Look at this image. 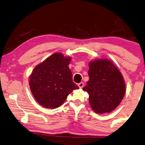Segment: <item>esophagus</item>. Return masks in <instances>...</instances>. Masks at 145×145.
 <instances>
[{
	"label": "esophagus",
	"mask_w": 145,
	"mask_h": 145,
	"mask_svg": "<svg viewBox=\"0 0 145 145\" xmlns=\"http://www.w3.org/2000/svg\"><path fill=\"white\" fill-rule=\"evenodd\" d=\"M78 86H79V87L80 88H83V86H84V83H82V82H81V83H80L78 84Z\"/></svg>",
	"instance_id": "1"
}]
</instances>
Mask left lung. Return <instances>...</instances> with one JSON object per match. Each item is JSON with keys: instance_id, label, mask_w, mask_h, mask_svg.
<instances>
[{"instance_id": "1", "label": "left lung", "mask_w": 145, "mask_h": 145, "mask_svg": "<svg viewBox=\"0 0 145 145\" xmlns=\"http://www.w3.org/2000/svg\"><path fill=\"white\" fill-rule=\"evenodd\" d=\"M89 80L83 90L89 94L92 109L98 114L111 113L119 105L126 93V83L118 67L106 59L88 63Z\"/></svg>"}]
</instances>
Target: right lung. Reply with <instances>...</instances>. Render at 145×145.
<instances>
[{
    "instance_id": "right-lung-1",
    "label": "right lung",
    "mask_w": 145,
    "mask_h": 145,
    "mask_svg": "<svg viewBox=\"0 0 145 145\" xmlns=\"http://www.w3.org/2000/svg\"><path fill=\"white\" fill-rule=\"evenodd\" d=\"M72 57L55 53L35 66L29 76L31 92L39 104L47 109L62 105L67 96L78 86L72 81L69 68Z\"/></svg>"
}]
</instances>
